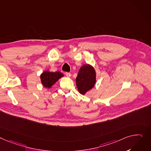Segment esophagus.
<instances>
[{
	"instance_id": "obj_1",
	"label": "esophagus",
	"mask_w": 151,
	"mask_h": 151,
	"mask_svg": "<svg viewBox=\"0 0 151 151\" xmlns=\"http://www.w3.org/2000/svg\"><path fill=\"white\" fill-rule=\"evenodd\" d=\"M65 75H66V76L67 77H70V76H71V74H70V73H69V72H66Z\"/></svg>"
}]
</instances>
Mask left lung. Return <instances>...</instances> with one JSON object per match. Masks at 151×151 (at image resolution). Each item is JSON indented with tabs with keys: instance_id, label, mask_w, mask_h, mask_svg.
Wrapping results in <instances>:
<instances>
[{
	"instance_id": "left-lung-1",
	"label": "left lung",
	"mask_w": 151,
	"mask_h": 151,
	"mask_svg": "<svg viewBox=\"0 0 151 151\" xmlns=\"http://www.w3.org/2000/svg\"><path fill=\"white\" fill-rule=\"evenodd\" d=\"M96 83V73L93 67L88 64L84 65L80 68L76 78V83L78 91L84 95L92 89Z\"/></svg>"
}]
</instances>
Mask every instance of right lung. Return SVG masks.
I'll return each mask as SVG.
<instances>
[{"instance_id":"right-lung-1","label":"right lung","mask_w":151,"mask_h":151,"mask_svg":"<svg viewBox=\"0 0 151 151\" xmlns=\"http://www.w3.org/2000/svg\"><path fill=\"white\" fill-rule=\"evenodd\" d=\"M64 75L60 72H50L45 71L41 74V79L42 84L44 87L50 88L59 78H61Z\"/></svg>"}]
</instances>
